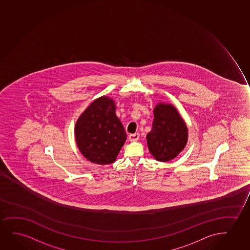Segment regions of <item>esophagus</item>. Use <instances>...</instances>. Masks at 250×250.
<instances>
[{
    "instance_id": "1",
    "label": "esophagus",
    "mask_w": 250,
    "mask_h": 250,
    "mask_svg": "<svg viewBox=\"0 0 250 250\" xmlns=\"http://www.w3.org/2000/svg\"><path fill=\"white\" fill-rule=\"evenodd\" d=\"M139 137V133L130 134L129 135V140L130 142H136V141H138Z\"/></svg>"
}]
</instances>
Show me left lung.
<instances>
[{"label":"left lung","mask_w":250,"mask_h":250,"mask_svg":"<svg viewBox=\"0 0 250 250\" xmlns=\"http://www.w3.org/2000/svg\"><path fill=\"white\" fill-rule=\"evenodd\" d=\"M152 130L146 143L156 160L167 162L175 159L188 143L187 125L172 104L159 103L153 109Z\"/></svg>","instance_id":"8db88e82"}]
</instances>
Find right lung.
<instances>
[{"label":"right lung","instance_id":"right-lung-1","mask_svg":"<svg viewBox=\"0 0 250 250\" xmlns=\"http://www.w3.org/2000/svg\"><path fill=\"white\" fill-rule=\"evenodd\" d=\"M114 101L96 99L75 124V141L82 155L98 165L114 163L126 141L123 125L115 114Z\"/></svg>","mask_w":250,"mask_h":250}]
</instances>
